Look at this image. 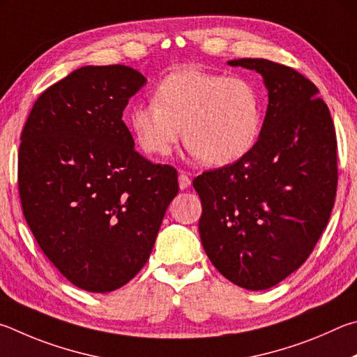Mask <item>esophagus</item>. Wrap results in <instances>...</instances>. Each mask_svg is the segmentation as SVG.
<instances>
[{
    "mask_svg": "<svg viewBox=\"0 0 357 357\" xmlns=\"http://www.w3.org/2000/svg\"><path fill=\"white\" fill-rule=\"evenodd\" d=\"M178 185H180V190H186L191 185V177L186 171L178 172Z\"/></svg>",
    "mask_w": 357,
    "mask_h": 357,
    "instance_id": "obj_1",
    "label": "esophagus"
}]
</instances>
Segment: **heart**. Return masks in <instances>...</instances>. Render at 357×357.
Here are the masks:
<instances>
[{"label":"heart","mask_w":357,"mask_h":357,"mask_svg":"<svg viewBox=\"0 0 357 357\" xmlns=\"http://www.w3.org/2000/svg\"><path fill=\"white\" fill-rule=\"evenodd\" d=\"M137 146L153 156L171 153L182 136L192 156L226 166L254 149L261 130V98L251 81L183 68L160 81L153 102L128 114Z\"/></svg>","instance_id":"1"}]
</instances>
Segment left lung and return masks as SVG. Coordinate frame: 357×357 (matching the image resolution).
I'll return each instance as SVG.
<instances>
[{"mask_svg":"<svg viewBox=\"0 0 357 357\" xmlns=\"http://www.w3.org/2000/svg\"><path fill=\"white\" fill-rule=\"evenodd\" d=\"M259 72L268 108L254 149L192 180L202 202L199 235L224 278L266 290L301 266L329 221L337 192V137L317 86L268 59H234Z\"/></svg>","mask_w":357,"mask_h":357,"instance_id":"8db88e82","label":"left lung"}]
</instances>
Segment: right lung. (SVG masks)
Masks as SVG:
<instances>
[{"instance_id":"right-lung-1","label":"right lung","mask_w":357,"mask_h":357,"mask_svg":"<svg viewBox=\"0 0 357 357\" xmlns=\"http://www.w3.org/2000/svg\"><path fill=\"white\" fill-rule=\"evenodd\" d=\"M146 77L127 66H86L43 91L18 149L24 220L73 285L106 293L152 252L177 171L135 150L122 112Z\"/></svg>"}]
</instances>
